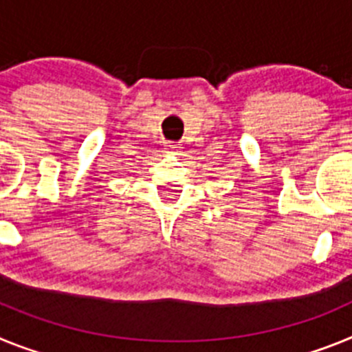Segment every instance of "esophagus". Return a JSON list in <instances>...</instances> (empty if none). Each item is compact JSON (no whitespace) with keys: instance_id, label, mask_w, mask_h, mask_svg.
I'll use <instances>...</instances> for the list:
<instances>
[{"instance_id":"1","label":"esophagus","mask_w":352,"mask_h":352,"mask_svg":"<svg viewBox=\"0 0 352 352\" xmlns=\"http://www.w3.org/2000/svg\"><path fill=\"white\" fill-rule=\"evenodd\" d=\"M175 148H177L175 145H168V152H170V154H173V152H175Z\"/></svg>"}]
</instances>
